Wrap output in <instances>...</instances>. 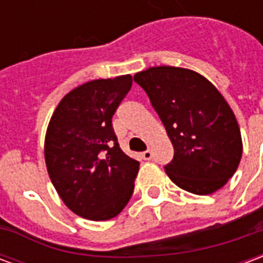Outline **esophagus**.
Here are the masks:
<instances>
[{"instance_id": "34e87169", "label": "esophagus", "mask_w": 263, "mask_h": 263, "mask_svg": "<svg viewBox=\"0 0 263 263\" xmlns=\"http://www.w3.org/2000/svg\"><path fill=\"white\" fill-rule=\"evenodd\" d=\"M152 156H154V155H152V151H145V152H142V158L145 160H151L152 159Z\"/></svg>"}]
</instances>
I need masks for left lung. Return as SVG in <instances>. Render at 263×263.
Returning a JSON list of instances; mask_svg holds the SVG:
<instances>
[{
  "label": "left lung",
  "instance_id": "8db88e82",
  "mask_svg": "<svg viewBox=\"0 0 263 263\" xmlns=\"http://www.w3.org/2000/svg\"><path fill=\"white\" fill-rule=\"evenodd\" d=\"M134 80L148 94L175 149L165 166L172 182L200 196L222 187L239 165L242 139L221 92L204 76L173 66L149 67Z\"/></svg>",
  "mask_w": 263,
  "mask_h": 263
}]
</instances>
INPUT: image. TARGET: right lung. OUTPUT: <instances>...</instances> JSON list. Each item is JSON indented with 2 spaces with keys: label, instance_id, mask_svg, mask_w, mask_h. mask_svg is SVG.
<instances>
[{
  "label": "right lung",
  "instance_id": "right-lung-1",
  "mask_svg": "<svg viewBox=\"0 0 263 263\" xmlns=\"http://www.w3.org/2000/svg\"><path fill=\"white\" fill-rule=\"evenodd\" d=\"M131 86L129 74L84 83L62 98L49 122V177L63 203L87 220L114 218L134 193L139 162L121 151L112 128Z\"/></svg>",
  "mask_w": 263,
  "mask_h": 263
}]
</instances>
